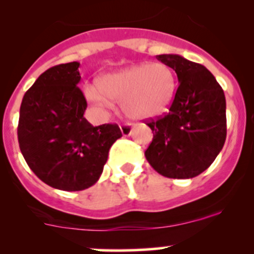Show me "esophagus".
<instances>
[{
    "label": "esophagus",
    "mask_w": 254,
    "mask_h": 254,
    "mask_svg": "<svg viewBox=\"0 0 254 254\" xmlns=\"http://www.w3.org/2000/svg\"><path fill=\"white\" fill-rule=\"evenodd\" d=\"M131 129H132V125L130 123H125V124L120 125V130H122V134L124 136H129L131 134Z\"/></svg>",
    "instance_id": "esophagus-1"
}]
</instances>
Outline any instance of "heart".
<instances>
[{
	"label": "heart",
	"mask_w": 254,
	"mask_h": 254,
	"mask_svg": "<svg viewBox=\"0 0 254 254\" xmlns=\"http://www.w3.org/2000/svg\"><path fill=\"white\" fill-rule=\"evenodd\" d=\"M176 77L163 63L135 64L107 73L97 84L84 87L86 98L98 108H108L112 101L131 119H147L162 113L172 102Z\"/></svg>",
	"instance_id": "obj_1"
}]
</instances>
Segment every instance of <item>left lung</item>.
I'll use <instances>...</instances> for the list:
<instances>
[{"instance_id":"1","label":"left lung","mask_w":254,"mask_h":254,"mask_svg":"<svg viewBox=\"0 0 254 254\" xmlns=\"http://www.w3.org/2000/svg\"><path fill=\"white\" fill-rule=\"evenodd\" d=\"M156 58L176 71L178 88L170 112L146 123L153 132L146 160L167 178H193L210 167L226 140L224 91L200 64L173 54Z\"/></svg>"}]
</instances>
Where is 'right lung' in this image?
Returning <instances> with one entry per match:
<instances>
[{
  "label": "right lung",
  "mask_w": 254,
  "mask_h": 254,
  "mask_svg": "<svg viewBox=\"0 0 254 254\" xmlns=\"http://www.w3.org/2000/svg\"><path fill=\"white\" fill-rule=\"evenodd\" d=\"M79 63L50 67L25 92L18 142L35 176L53 188L77 191L103 172L109 148L122 137L117 124L93 127L83 117L87 102L78 88Z\"/></svg>",
  "instance_id": "right-lung-1"
}]
</instances>
